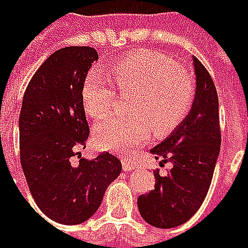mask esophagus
<instances>
[{
  "label": "esophagus",
  "mask_w": 248,
  "mask_h": 248,
  "mask_svg": "<svg viewBox=\"0 0 248 248\" xmlns=\"http://www.w3.org/2000/svg\"><path fill=\"white\" fill-rule=\"evenodd\" d=\"M135 167H136V164H133V162H130V161H126V159L122 161V168H124V171H132V170H135Z\"/></svg>",
  "instance_id": "obj_1"
}]
</instances>
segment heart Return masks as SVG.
<instances>
[{
	"label": "heart",
	"mask_w": 248,
	"mask_h": 248,
	"mask_svg": "<svg viewBox=\"0 0 248 248\" xmlns=\"http://www.w3.org/2000/svg\"><path fill=\"white\" fill-rule=\"evenodd\" d=\"M122 93H136L129 118H109L94 126L93 138L103 151L127 154L152 132L172 130L191 110L195 83L192 75L175 60L154 50L138 51L116 60L110 69ZM118 93L109 77L92 70L83 84V105L94 118L106 116L116 105Z\"/></svg>",
	"instance_id": "obj_1"
}]
</instances>
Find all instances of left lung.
Listing matches in <instances>:
<instances>
[{
	"label": "left lung",
	"instance_id": "left-lung-1",
	"mask_svg": "<svg viewBox=\"0 0 248 248\" xmlns=\"http://www.w3.org/2000/svg\"><path fill=\"white\" fill-rule=\"evenodd\" d=\"M197 90L192 109L172 133L151 149L162 164L171 162L167 176L155 171V188L138 198L142 218L158 228L186 223L204 202L220 154L221 130L218 94L204 64L194 57Z\"/></svg>",
	"mask_w": 248,
	"mask_h": 248
}]
</instances>
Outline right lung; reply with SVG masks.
Here are the masks:
<instances>
[{
    "label": "right lung",
    "mask_w": 248,
    "mask_h": 248,
    "mask_svg": "<svg viewBox=\"0 0 248 248\" xmlns=\"http://www.w3.org/2000/svg\"><path fill=\"white\" fill-rule=\"evenodd\" d=\"M97 59L92 47L60 48L25 89L20 113L21 167L37 207L56 223L89 220L122 171L121 161L109 152L93 161L78 154L90 133L83 84Z\"/></svg>",
    "instance_id": "1"
}]
</instances>
